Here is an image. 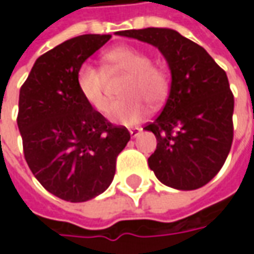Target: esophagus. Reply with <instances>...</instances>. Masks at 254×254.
Here are the masks:
<instances>
[{"label":"esophagus","mask_w":254,"mask_h":254,"mask_svg":"<svg viewBox=\"0 0 254 254\" xmlns=\"http://www.w3.org/2000/svg\"><path fill=\"white\" fill-rule=\"evenodd\" d=\"M141 132V128H138V127H134V128H130V135H131L132 138H135V137H138V134Z\"/></svg>","instance_id":"34e87169"}]
</instances>
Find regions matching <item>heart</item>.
<instances>
[{"label":"heart","mask_w":254,"mask_h":254,"mask_svg":"<svg viewBox=\"0 0 254 254\" xmlns=\"http://www.w3.org/2000/svg\"><path fill=\"white\" fill-rule=\"evenodd\" d=\"M110 70L130 74L122 94L126 96L110 104L107 119L122 126H134L150 112L148 103L160 106L170 93V77L165 70L152 66V58L132 46H119L104 54ZM77 90L84 102L97 112H104L109 99L106 96V74L99 66L86 62L76 73Z\"/></svg>","instance_id":"b5f03b06"}]
</instances>
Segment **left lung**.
<instances>
[{"instance_id":"8db88e82","label":"left lung","mask_w":254,"mask_h":254,"mask_svg":"<svg viewBox=\"0 0 254 254\" xmlns=\"http://www.w3.org/2000/svg\"><path fill=\"white\" fill-rule=\"evenodd\" d=\"M155 46L171 72L161 114L144 130L157 137L148 167L174 190L206 185L222 168L233 141V94L228 76L202 46L170 28L119 31Z\"/></svg>"}]
</instances>
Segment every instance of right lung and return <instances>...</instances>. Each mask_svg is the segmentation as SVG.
<instances>
[{"label": "right lung", "instance_id": "obj_1", "mask_svg": "<svg viewBox=\"0 0 254 254\" xmlns=\"http://www.w3.org/2000/svg\"><path fill=\"white\" fill-rule=\"evenodd\" d=\"M110 35H80L36 59L19 90L18 128L25 160L48 192L86 202L112 184L116 158L130 141L126 127L109 123L77 90L79 67Z\"/></svg>", "mask_w": 254, "mask_h": 254}]
</instances>
